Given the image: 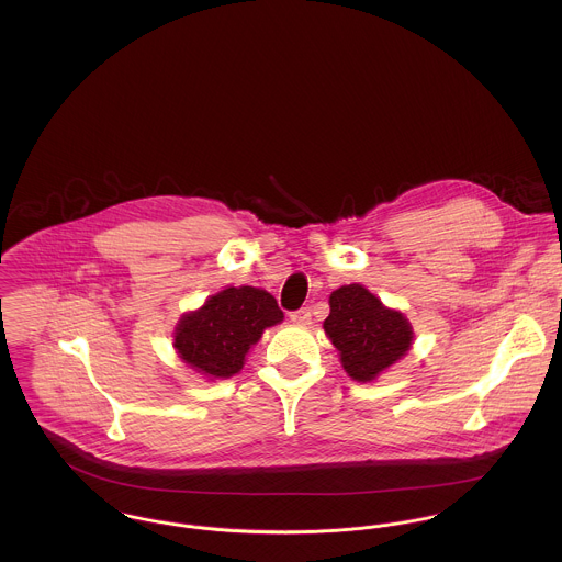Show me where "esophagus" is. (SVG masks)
Returning <instances> with one entry per match:
<instances>
[{"mask_svg":"<svg viewBox=\"0 0 562 562\" xmlns=\"http://www.w3.org/2000/svg\"><path fill=\"white\" fill-rule=\"evenodd\" d=\"M290 321L294 322V324H299V326H307V324L312 322L310 307H303V310H299V312H292V314H290Z\"/></svg>","mask_w":562,"mask_h":562,"instance_id":"34e87169","label":"esophagus"}]
</instances>
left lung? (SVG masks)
I'll return each instance as SVG.
<instances>
[{
	"label": "left lung",
	"instance_id": "8db88e82",
	"mask_svg": "<svg viewBox=\"0 0 562 562\" xmlns=\"http://www.w3.org/2000/svg\"><path fill=\"white\" fill-rule=\"evenodd\" d=\"M324 333L339 352L346 374L370 383L406 355L413 328L396 310H387L359 283L341 285L328 299Z\"/></svg>",
	"mask_w": 562,
	"mask_h": 562
}]
</instances>
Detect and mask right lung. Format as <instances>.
I'll list each match as a JSON object with an SVG mask.
<instances>
[{
  "instance_id": "add662e5",
  "label": "right lung",
  "mask_w": 562,
  "mask_h": 562,
  "mask_svg": "<svg viewBox=\"0 0 562 562\" xmlns=\"http://www.w3.org/2000/svg\"><path fill=\"white\" fill-rule=\"evenodd\" d=\"M281 321L283 312L266 290L227 288L210 296L201 310L181 316L172 346L192 370L207 379H229L240 372L263 328Z\"/></svg>"
}]
</instances>
